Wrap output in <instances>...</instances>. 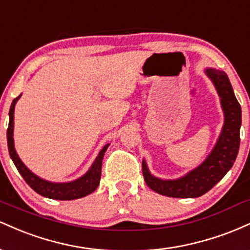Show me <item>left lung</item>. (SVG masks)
Here are the masks:
<instances>
[{
  "instance_id": "8db88e82",
  "label": "left lung",
  "mask_w": 250,
  "mask_h": 250,
  "mask_svg": "<svg viewBox=\"0 0 250 250\" xmlns=\"http://www.w3.org/2000/svg\"><path fill=\"white\" fill-rule=\"evenodd\" d=\"M206 74L214 83L220 96L225 114V123L219 140L211 153L197 168L176 180H162L153 176L142 162V173L146 183L156 193L168 197H199L216 185L233 167L240 148V128L242 123L241 105L234 95L233 87L225 71L213 68Z\"/></svg>"
}]
</instances>
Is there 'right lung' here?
<instances>
[{"mask_svg":"<svg viewBox=\"0 0 250 250\" xmlns=\"http://www.w3.org/2000/svg\"><path fill=\"white\" fill-rule=\"evenodd\" d=\"M20 97H21V95L17 96L16 99H14L13 103H11L10 105L9 125H8L7 130V141L8 150H9L11 160H13L14 165H15L19 173L22 175V177H23L25 182H27L28 185H29V187L33 188L37 194L53 200L69 201L81 199V197L87 196L88 194L93 193L100 185L102 160L109 145H105L104 147L101 149V151L97 155L96 160L94 161L93 165H91L90 169H89L87 173L75 181H71V182L55 183L49 182V181H45L41 179V177L36 176L33 171H30L29 169L25 167L24 163L21 161V159H20L19 155H17L15 147H14V110H15V104Z\"/></svg>","mask_w":250,"mask_h":250,"instance_id":"add662e5","label":"right lung"}]
</instances>
